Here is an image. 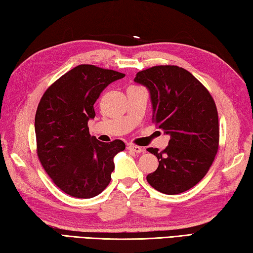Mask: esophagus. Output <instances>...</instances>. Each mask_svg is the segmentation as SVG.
Here are the masks:
<instances>
[{
	"label": "esophagus",
	"mask_w": 253,
	"mask_h": 253,
	"mask_svg": "<svg viewBox=\"0 0 253 253\" xmlns=\"http://www.w3.org/2000/svg\"><path fill=\"white\" fill-rule=\"evenodd\" d=\"M127 149H128V150H130V151L136 152V153H140L141 151H143V149H142L141 147L133 145V143H129V145L127 146Z\"/></svg>",
	"instance_id": "obj_1"
}]
</instances>
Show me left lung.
<instances>
[{
    "label": "left lung",
    "instance_id": "left-lung-1",
    "mask_svg": "<svg viewBox=\"0 0 253 253\" xmlns=\"http://www.w3.org/2000/svg\"><path fill=\"white\" fill-rule=\"evenodd\" d=\"M135 82L150 92L152 123L170 135L166 149L148 148L159 161L147 175L148 183L168 195L192 189L209 172L218 151L214 98L192 73L177 66L148 68L137 73Z\"/></svg>",
    "mask_w": 253,
    "mask_h": 253
}]
</instances>
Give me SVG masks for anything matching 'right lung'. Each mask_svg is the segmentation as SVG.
<instances>
[{"label":"right lung","mask_w":253,"mask_h":253,"mask_svg":"<svg viewBox=\"0 0 253 253\" xmlns=\"http://www.w3.org/2000/svg\"><path fill=\"white\" fill-rule=\"evenodd\" d=\"M125 74L93 64H80L54 81L38 104L35 116L37 156L52 182L66 194L91 199L110 184L113 158L125 149L91 137L87 122L94 103L108 84Z\"/></svg>","instance_id":"1"}]
</instances>
